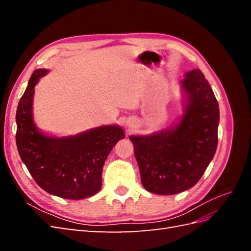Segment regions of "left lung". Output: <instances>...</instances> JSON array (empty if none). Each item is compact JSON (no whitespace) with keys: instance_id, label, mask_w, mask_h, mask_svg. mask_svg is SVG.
I'll use <instances>...</instances> for the list:
<instances>
[{"instance_id":"1","label":"left lung","mask_w":251,"mask_h":251,"mask_svg":"<svg viewBox=\"0 0 251 251\" xmlns=\"http://www.w3.org/2000/svg\"><path fill=\"white\" fill-rule=\"evenodd\" d=\"M184 111L177 124L150 135H132L141 183L157 195H175L193 187L215 156L219 104L199 69L180 81Z\"/></svg>"}]
</instances>
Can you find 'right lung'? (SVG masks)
Masks as SVG:
<instances>
[{
  "label": "right lung",
  "mask_w": 251,
  "mask_h": 251,
  "mask_svg": "<svg viewBox=\"0 0 251 251\" xmlns=\"http://www.w3.org/2000/svg\"><path fill=\"white\" fill-rule=\"evenodd\" d=\"M47 73V69L35 70L20 100L16 116L19 154L44 191L64 199H85L100 192L105 159L125 138V132L116 125L66 137L41 132L32 114L34 87Z\"/></svg>",
  "instance_id": "1"
}]
</instances>
